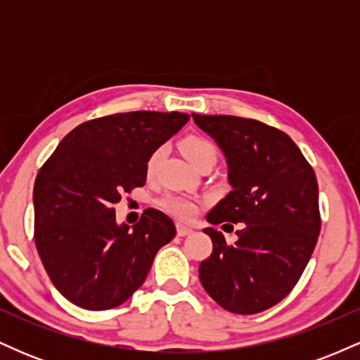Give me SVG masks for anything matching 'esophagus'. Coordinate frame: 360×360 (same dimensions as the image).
<instances>
[{"label":"esophagus","instance_id":"esophagus-1","mask_svg":"<svg viewBox=\"0 0 360 360\" xmlns=\"http://www.w3.org/2000/svg\"><path fill=\"white\" fill-rule=\"evenodd\" d=\"M176 232H177V235H179V237H186V235H189V233H193V229L191 226H186V225H177L176 226Z\"/></svg>","mask_w":360,"mask_h":360}]
</instances>
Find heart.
<instances>
[{
    "mask_svg": "<svg viewBox=\"0 0 360 360\" xmlns=\"http://www.w3.org/2000/svg\"><path fill=\"white\" fill-rule=\"evenodd\" d=\"M181 150L186 155V159L196 166L198 162L206 159L210 155H217V147L210 142L208 139L198 137V135H191V137H186L183 142H181ZM162 157V148H155L147 159V174H152L157 166V162ZM160 208L166 210L167 213L174 214L176 218H181V220H189V218L194 217L198 206L193 201L186 200V198L179 196H166L159 201Z\"/></svg>",
    "mask_w": 360,
    "mask_h": 360,
    "instance_id": "b5f03b06",
    "label": "heart"
}]
</instances>
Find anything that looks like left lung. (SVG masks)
Masks as SVG:
<instances>
[{
  "label": "left lung",
  "mask_w": 360,
  "mask_h": 360,
  "mask_svg": "<svg viewBox=\"0 0 360 360\" xmlns=\"http://www.w3.org/2000/svg\"><path fill=\"white\" fill-rule=\"evenodd\" d=\"M193 120L225 154L233 188L206 220L243 223L235 243L205 229L213 252L200 264L201 284L221 308L254 315L286 298L315 250L321 226L315 171L278 128L232 115L193 113Z\"/></svg>",
  "instance_id": "1"
}]
</instances>
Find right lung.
<instances>
[{
  "mask_svg": "<svg viewBox=\"0 0 360 360\" xmlns=\"http://www.w3.org/2000/svg\"><path fill=\"white\" fill-rule=\"evenodd\" d=\"M189 115L130 111L94 118L69 131L34 186L35 245L52 284L77 307H120L146 281L157 250L174 238L167 214L147 208L134 229L113 205L142 188L147 159Z\"/></svg>",
  "mask_w": 360,
  "mask_h": 360,
  "instance_id": "obj_1",
  "label": "right lung"
}]
</instances>
